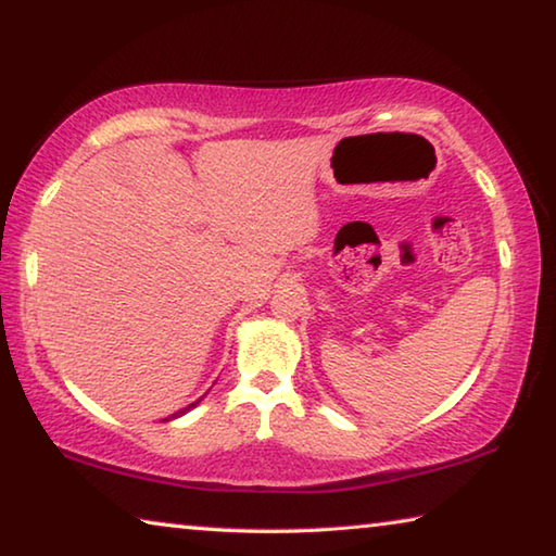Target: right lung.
<instances>
[{
  "label": "right lung",
  "mask_w": 556,
  "mask_h": 556,
  "mask_svg": "<svg viewBox=\"0 0 556 556\" xmlns=\"http://www.w3.org/2000/svg\"><path fill=\"white\" fill-rule=\"evenodd\" d=\"M199 402H201V400H199ZM199 402H193V404H188V407H184V409H181V412H176V414H172V417H166V419H164V421H168V419H176V417H181V414H186V412H188V409H193V407H195V404H199Z\"/></svg>",
  "instance_id": "1"
}]
</instances>
